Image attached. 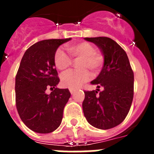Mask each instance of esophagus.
<instances>
[{
	"label": "esophagus",
	"instance_id": "esophagus-1",
	"mask_svg": "<svg viewBox=\"0 0 154 154\" xmlns=\"http://www.w3.org/2000/svg\"><path fill=\"white\" fill-rule=\"evenodd\" d=\"M69 91H70L71 94H72H72L74 93L75 91V89H69Z\"/></svg>",
	"mask_w": 154,
	"mask_h": 154
}]
</instances>
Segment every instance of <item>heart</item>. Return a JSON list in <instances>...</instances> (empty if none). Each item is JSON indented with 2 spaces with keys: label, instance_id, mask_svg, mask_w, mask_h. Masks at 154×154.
<instances>
[{
  "label": "heart",
  "instance_id": "heart-1",
  "mask_svg": "<svg viewBox=\"0 0 154 154\" xmlns=\"http://www.w3.org/2000/svg\"><path fill=\"white\" fill-rule=\"evenodd\" d=\"M66 49L76 63L79 70L71 72L62 76V84L65 87L75 89L80 86L90 78V72H97L104 63V55L96 51V48L86 42L66 45ZM55 67L62 72H66L72 64L70 57L61 48L57 50L54 55Z\"/></svg>",
  "mask_w": 154,
  "mask_h": 154
}]
</instances>
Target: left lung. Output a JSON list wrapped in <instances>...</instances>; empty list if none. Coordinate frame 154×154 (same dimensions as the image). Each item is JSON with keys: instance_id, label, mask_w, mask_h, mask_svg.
Listing matches in <instances>:
<instances>
[{"instance_id": "left-lung-1", "label": "left lung", "mask_w": 154, "mask_h": 154, "mask_svg": "<svg viewBox=\"0 0 154 154\" xmlns=\"http://www.w3.org/2000/svg\"><path fill=\"white\" fill-rule=\"evenodd\" d=\"M94 43L104 55V65L96 79V90L85 91L82 109L90 125L108 130L120 124L126 117L133 99L134 75L126 51L107 37L85 38ZM103 87V91L98 89Z\"/></svg>"}]
</instances>
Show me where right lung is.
<instances>
[{
	"mask_svg": "<svg viewBox=\"0 0 154 154\" xmlns=\"http://www.w3.org/2000/svg\"><path fill=\"white\" fill-rule=\"evenodd\" d=\"M71 39L41 41L23 55L15 78L16 107L23 123L32 131L49 133L62 123L71 93L68 89L56 88L60 79L54 55L61 45ZM48 88L53 91L50 94L45 92Z\"/></svg>",
	"mask_w": 154,
	"mask_h": 154,
	"instance_id": "add662e5",
	"label": "right lung"
}]
</instances>
